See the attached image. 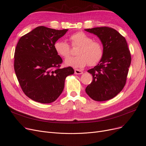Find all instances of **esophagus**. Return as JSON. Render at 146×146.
Here are the masks:
<instances>
[{"label": "esophagus", "instance_id": "34e87169", "mask_svg": "<svg viewBox=\"0 0 146 146\" xmlns=\"http://www.w3.org/2000/svg\"><path fill=\"white\" fill-rule=\"evenodd\" d=\"M83 73V72L81 70H80V69H75V74H77V75H80V74H82Z\"/></svg>", "mask_w": 146, "mask_h": 146}]
</instances>
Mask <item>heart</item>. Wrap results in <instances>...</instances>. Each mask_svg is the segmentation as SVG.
I'll return each mask as SVG.
<instances>
[{
  "instance_id": "obj_1",
  "label": "heart",
  "mask_w": 146,
  "mask_h": 146,
  "mask_svg": "<svg viewBox=\"0 0 146 146\" xmlns=\"http://www.w3.org/2000/svg\"><path fill=\"white\" fill-rule=\"evenodd\" d=\"M73 47L78 46L77 56L71 57L65 60V65L78 69L86 66L88 64L94 66L100 62L103 55L102 44L83 32L75 33L69 37ZM55 52L62 58H67L70 53V46L65 41L58 40L54 43Z\"/></svg>"
}]
</instances>
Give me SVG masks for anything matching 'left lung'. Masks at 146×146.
Returning a JSON list of instances; mask_svg holds the SVG:
<instances>
[{
  "mask_svg": "<svg viewBox=\"0 0 146 146\" xmlns=\"http://www.w3.org/2000/svg\"><path fill=\"white\" fill-rule=\"evenodd\" d=\"M85 31L100 40L103 55L99 64L87 71L93 81L86 88L93 100L102 102L113 98L120 93L126 83L131 58L127 41L112 28L95 27Z\"/></svg>",
  "mask_w": 146,
  "mask_h": 146,
  "instance_id": "left-lung-1",
  "label": "left lung"
}]
</instances>
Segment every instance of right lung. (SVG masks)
Returning <instances> with one entry per match:
<instances>
[{"label":"right lung","instance_id":"obj_1","mask_svg":"<svg viewBox=\"0 0 146 146\" xmlns=\"http://www.w3.org/2000/svg\"><path fill=\"white\" fill-rule=\"evenodd\" d=\"M68 30L40 26L18 41L15 72L23 92L34 101L50 103L56 100L63 92L65 78L74 73L70 66L59 68L62 59L54 48L55 41Z\"/></svg>","mask_w":146,"mask_h":146}]
</instances>
